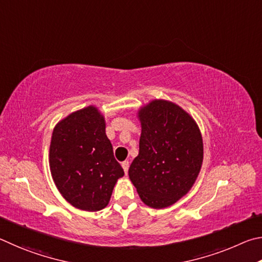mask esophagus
<instances>
[{"label": "esophagus", "mask_w": 262, "mask_h": 262, "mask_svg": "<svg viewBox=\"0 0 262 262\" xmlns=\"http://www.w3.org/2000/svg\"><path fill=\"white\" fill-rule=\"evenodd\" d=\"M122 168H123L124 172L127 173V171H128V161H124V162H122Z\"/></svg>", "instance_id": "esophagus-1"}]
</instances>
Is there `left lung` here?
<instances>
[{
  "label": "left lung",
  "mask_w": 262,
  "mask_h": 262,
  "mask_svg": "<svg viewBox=\"0 0 262 262\" xmlns=\"http://www.w3.org/2000/svg\"><path fill=\"white\" fill-rule=\"evenodd\" d=\"M139 154L128 177L145 205L161 209L191 190L204 160L203 137L189 113L168 100H153L138 110Z\"/></svg>",
  "instance_id": "left-lung-1"
}]
</instances>
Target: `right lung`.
<instances>
[{
	"mask_svg": "<svg viewBox=\"0 0 262 262\" xmlns=\"http://www.w3.org/2000/svg\"><path fill=\"white\" fill-rule=\"evenodd\" d=\"M49 167L59 193L73 207L98 212L109 204L124 171L114 158L104 116L98 108L77 110L55 125Z\"/></svg>",
	"mask_w": 262,
	"mask_h": 262,
	"instance_id": "1",
	"label": "right lung"
}]
</instances>
